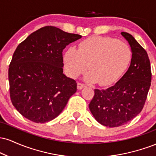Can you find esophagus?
<instances>
[{
    "instance_id": "1",
    "label": "esophagus",
    "mask_w": 156,
    "mask_h": 156,
    "mask_svg": "<svg viewBox=\"0 0 156 156\" xmlns=\"http://www.w3.org/2000/svg\"><path fill=\"white\" fill-rule=\"evenodd\" d=\"M77 87H78V89H82L85 87V84L82 83H78V86H77Z\"/></svg>"
}]
</instances>
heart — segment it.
I'll return each mask as SVG.
<instances>
[{
  "mask_svg": "<svg viewBox=\"0 0 156 156\" xmlns=\"http://www.w3.org/2000/svg\"><path fill=\"white\" fill-rule=\"evenodd\" d=\"M129 46L108 37H92L70 48L64 55L66 72L76 78L89 69L86 80L103 87L114 84L124 74L131 61Z\"/></svg>",
  "mask_w": 156,
  "mask_h": 156,
  "instance_id": "1",
  "label": "heart"
}]
</instances>
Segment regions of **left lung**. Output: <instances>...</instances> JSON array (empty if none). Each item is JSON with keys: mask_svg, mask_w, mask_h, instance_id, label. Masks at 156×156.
I'll return each mask as SVG.
<instances>
[{"mask_svg": "<svg viewBox=\"0 0 156 156\" xmlns=\"http://www.w3.org/2000/svg\"><path fill=\"white\" fill-rule=\"evenodd\" d=\"M130 46L132 58L128 70L114 86L94 89L89 109L101 125L116 128L133 119L143 109L151 85L152 73L147 51L134 37L121 32Z\"/></svg>", "mask_w": 156, "mask_h": 156, "instance_id": "8db88e82", "label": "left lung"}]
</instances>
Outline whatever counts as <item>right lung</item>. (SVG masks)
Here are the masks:
<instances>
[{"mask_svg":"<svg viewBox=\"0 0 156 156\" xmlns=\"http://www.w3.org/2000/svg\"><path fill=\"white\" fill-rule=\"evenodd\" d=\"M81 36L45 26L16 48L9 68L11 101L26 119L44 123L63 111L77 90L75 80L63 73V50Z\"/></svg>","mask_w":156,"mask_h":156,"instance_id":"obj_1","label":"right lung"}]
</instances>
